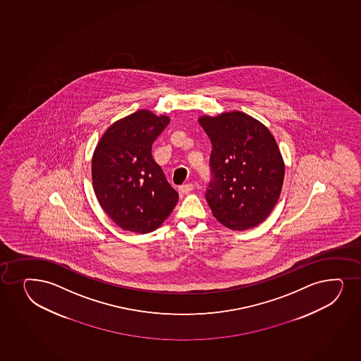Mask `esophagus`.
<instances>
[{
    "label": "esophagus",
    "mask_w": 361,
    "mask_h": 361,
    "mask_svg": "<svg viewBox=\"0 0 361 361\" xmlns=\"http://www.w3.org/2000/svg\"><path fill=\"white\" fill-rule=\"evenodd\" d=\"M192 190H194V185L191 183H187V184H184L182 187H179V191L182 194H188V192H190Z\"/></svg>",
    "instance_id": "esophagus-1"
}]
</instances>
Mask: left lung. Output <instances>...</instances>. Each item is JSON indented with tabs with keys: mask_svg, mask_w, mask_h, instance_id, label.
Returning <instances> with one entry per match:
<instances>
[{
	"mask_svg": "<svg viewBox=\"0 0 361 361\" xmlns=\"http://www.w3.org/2000/svg\"><path fill=\"white\" fill-rule=\"evenodd\" d=\"M199 123L212 142L206 200L213 216L231 230L257 226L282 190L286 167L277 142L265 125L237 111Z\"/></svg>",
	"mask_w": 361,
	"mask_h": 361,
	"instance_id": "8db88e82",
	"label": "left lung"
}]
</instances>
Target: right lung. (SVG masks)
I'll use <instances>...</instances> for the list:
<instances>
[{"label": "right lung", "mask_w": 361, "mask_h": 361, "mask_svg": "<svg viewBox=\"0 0 361 361\" xmlns=\"http://www.w3.org/2000/svg\"><path fill=\"white\" fill-rule=\"evenodd\" d=\"M170 123L166 116L137 111L108 128L92 157V184L107 216L126 231L158 228L178 202L152 145Z\"/></svg>", "instance_id": "add662e5"}]
</instances>
